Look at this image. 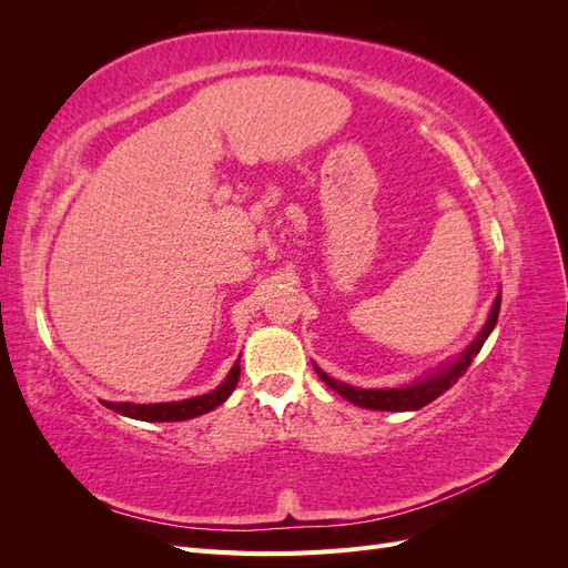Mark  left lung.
Returning <instances> with one entry per match:
<instances>
[{
	"label": "left lung",
	"mask_w": 568,
	"mask_h": 568,
	"mask_svg": "<svg viewBox=\"0 0 568 568\" xmlns=\"http://www.w3.org/2000/svg\"><path fill=\"white\" fill-rule=\"evenodd\" d=\"M500 301L503 296L497 294L493 307H490V315L484 324V329L478 332V336L469 343V348L464 351L457 359H453V363L438 367V372L424 376V379L409 384V386H403V388H357V386H348V384H341L336 379H332L329 374L322 372L317 365H315V372L320 379L334 388L338 395H343V398L351 400L353 405L357 407H367V409H379V412H409V409H419L424 405H428L432 400H436L438 395H443L448 388H453L459 376L469 369L471 359L478 355V351L484 348L486 338L490 336V332L495 329L497 324V315H500Z\"/></svg>",
	"instance_id": "8db88e82"
}]
</instances>
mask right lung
<instances>
[{
  "mask_svg": "<svg viewBox=\"0 0 568 568\" xmlns=\"http://www.w3.org/2000/svg\"><path fill=\"white\" fill-rule=\"evenodd\" d=\"M239 374H242V367H239V359L234 367L230 369L227 379L222 382L215 390L196 395V398H186L180 403H153V405H136V403H109L101 400L109 409L118 412V415H125L140 422H184V419H194L199 415H205V412L215 409L217 405L225 403L232 390L236 388Z\"/></svg>",
  "mask_w": 568,
  "mask_h": 568,
  "instance_id": "obj_1",
  "label": "right lung"
}]
</instances>
